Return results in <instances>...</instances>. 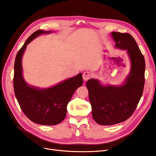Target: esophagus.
Returning a JSON list of instances; mask_svg holds the SVG:
<instances>
[{"instance_id": "esophagus-1", "label": "esophagus", "mask_w": 156, "mask_h": 156, "mask_svg": "<svg viewBox=\"0 0 156 156\" xmlns=\"http://www.w3.org/2000/svg\"><path fill=\"white\" fill-rule=\"evenodd\" d=\"M90 76H91V74L90 73H89V72H85V73H83V75H82L83 79L84 81H87V80L90 79Z\"/></svg>"}]
</instances>
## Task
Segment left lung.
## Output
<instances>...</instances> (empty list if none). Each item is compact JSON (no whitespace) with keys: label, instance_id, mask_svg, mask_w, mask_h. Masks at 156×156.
<instances>
[{"label":"left lung","instance_id":"8db88e82","mask_svg":"<svg viewBox=\"0 0 156 156\" xmlns=\"http://www.w3.org/2000/svg\"><path fill=\"white\" fill-rule=\"evenodd\" d=\"M111 35L115 49L126 51L130 70L119 85L103 84L95 78L86 82L92 117L104 126L116 125L131 116L142 97L145 81V60L135 39L127 33L113 31Z\"/></svg>","mask_w":156,"mask_h":156}]
</instances>
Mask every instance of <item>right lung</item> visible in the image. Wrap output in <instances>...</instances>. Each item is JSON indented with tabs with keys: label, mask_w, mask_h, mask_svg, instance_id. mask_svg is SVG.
<instances>
[{
	"label": "right lung",
	"mask_w": 156,
	"mask_h": 156,
	"mask_svg": "<svg viewBox=\"0 0 156 156\" xmlns=\"http://www.w3.org/2000/svg\"><path fill=\"white\" fill-rule=\"evenodd\" d=\"M52 32L39 30L27 38L16 57L13 81L16 98L23 113L32 122L47 126L58 125L65 119L68 103L83 84L82 73L46 88L29 85L23 78L22 61L27 45L39 35Z\"/></svg>",
	"instance_id": "obj_1"
}]
</instances>
